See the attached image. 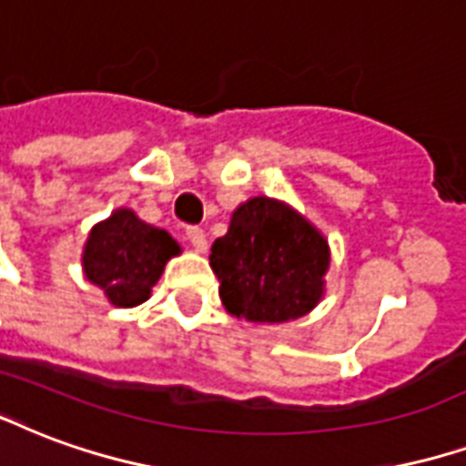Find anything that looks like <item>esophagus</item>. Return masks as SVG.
<instances>
[{
    "label": "esophagus",
    "mask_w": 466,
    "mask_h": 466,
    "mask_svg": "<svg viewBox=\"0 0 466 466\" xmlns=\"http://www.w3.org/2000/svg\"><path fill=\"white\" fill-rule=\"evenodd\" d=\"M187 239H189V244L195 247V251H205L207 249L205 229H199V227H187Z\"/></svg>",
    "instance_id": "obj_1"
}]
</instances>
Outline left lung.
Returning a JSON list of instances; mask_svg holds the SVG:
<instances>
[{"label":"left lung","mask_w":466,"mask_h":466,"mask_svg":"<svg viewBox=\"0 0 466 466\" xmlns=\"http://www.w3.org/2000/svg\"><path fill=\"white\" fill-rule=\"evenodd\" d=\"M209 267L224 309L249 323H286L311 313L326 294L329 239L281 199L251 198L212 244Z\"/></svg>","instance_id":"8db88e82"}]
</instances>
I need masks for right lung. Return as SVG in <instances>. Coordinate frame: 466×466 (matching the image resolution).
<instances>
[{"mask_svg":"<svg viewBox=\"0 0 466 466\" xmlns=\"http://www.w3.org/2000/svg\"><path fill=\"white\" fill-rule=\"evenodd\" d=\"M180 251V244L165 229L120 207L108 219L93 224L81 267L86 279L98 286L113 306L133 309L150 299L165 264Z\"/></svg>","mask_w":466,"mask_h":466,"instance_id":"1","label":"right lung"}]
</instances>
